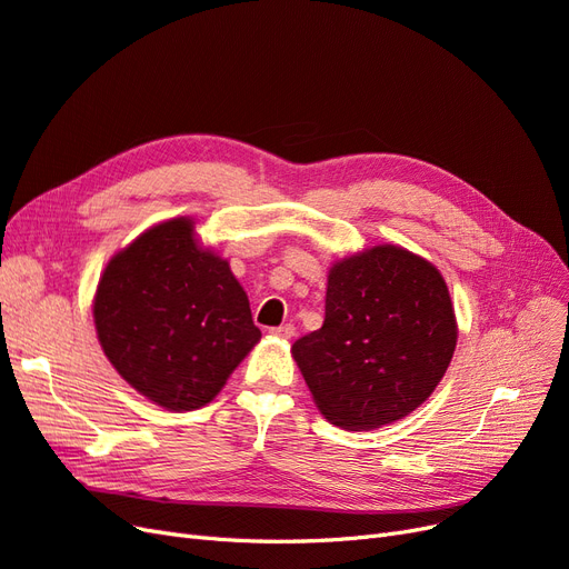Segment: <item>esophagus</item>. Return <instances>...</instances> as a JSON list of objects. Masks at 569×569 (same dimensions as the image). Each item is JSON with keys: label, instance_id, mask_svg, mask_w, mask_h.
Here are the masks:
<instances>
[{"label": "esophagus", "instance_id": "esophagus-1", "mask_svg": "<svg viewBox=\"0 0 569 569\" xmlns=\"http://www.w3.org/2000/svg\"><path fill=\"white\" fill-rule=\"evenodd\" d=\"M269 332L273 335V338H281V340H290V338H292V335H296V326H292V323H283V326H279V328H271Z\"/></svg>", "mask_w": 569, "mask_h": 569}]
</instances>
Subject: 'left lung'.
Segmentation results:
<instances>
[{
    "label": "left lung",
    "instance_id": "1",
    "mask_svg": "<svg viewBox=\"0 0 569 569\" xmlns=\"http://www.w3.org/2000/svg\"><path fill=\"white\" fill-rule=\"evenodd\" d=\"M455 345V307L440 271L385 243L330 267L326 321L292 345V359L328 422L370 431L427 401Z\"/></svg>",
    "mask_w": 569,
    "mask_h": 569
}]
</instances>
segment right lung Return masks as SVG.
<instances>
[{"instance_id":"right-lung-1","label":"right lung","mask_w":569,"mask_h":569,"mask_svg":"<svg viewBox=\"0 0 569 569\" xmlns=\"http://www.w3.org/2000/svg\"><path fill=\"white\" fill-rule=\"evenodd\" d=\"M98 342L138 393L166 410L213 401L262 338L229 262L192 218L150 227L104 267L93 298Z\"/></svg>"}]
</instances>
